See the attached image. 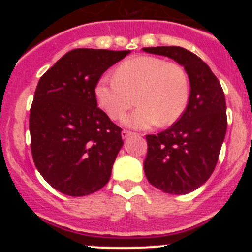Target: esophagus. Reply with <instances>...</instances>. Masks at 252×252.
Segmentation results:
<instances>
[{
    "label": "esophagus",
    "instance_id": "obj_1",
    "mask_svg": "<svg viewBox=\"0 0 252 252\" xmlns=\"http://www.w3.org/2000/svg\"><path fill=\"white\" fill-rule=\"evenodd\" d=\"M131 135H132V132H131V131H127V130H124L121 132V136H122V139H124V140L128 139V137H130Z\"/></svg>",
    "mask_w": 252,
    "mask_h": 252
}]
</instances>
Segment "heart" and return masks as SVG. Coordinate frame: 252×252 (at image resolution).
<instances>
[{
  "label": "heart",
  "instance_id": "b5f03b06",
  "mask_svg": "<svg viewBox=\"0 0 252 252\" xmlns=\"http://www.w3.org/2000/svg\"><path fill=\"white\" fill-rule=\"evenodd\" d=\"M99 107L112 120L121 119L135 103L137 107L124 119L131 128L146 130L157 125L168 126L179 120L189 99L186 69L158 57H136L117 66L115 77H103L95 87Z\"/></svg>",
  "mask_w": 252,
  "mask_h": 252
}]
</instances>
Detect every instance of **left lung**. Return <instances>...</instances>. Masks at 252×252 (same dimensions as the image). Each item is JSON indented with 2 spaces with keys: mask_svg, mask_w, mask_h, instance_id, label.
<instances>
[{
  "mask_svg": "<svg viewBox=\"0 0 252 252\" xmlns=\"http://www.w3.org/2000/svg\"><path fill=\"white\" fill-rule=\"evenodd\" d=\"M183 65L190 94L186 111L168 130L146 135L144 170L149 183L169 194H188L204 184L217 164L227 130L226 99L211 68L180 46L142 48Z\"/></svg>",
  "mask_w": 252,
  "mask_h": 252,
  "instance_id": "8db88e82",
  "label": "left lung"
}]
</instances>
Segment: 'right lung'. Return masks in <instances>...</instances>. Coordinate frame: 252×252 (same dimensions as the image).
I'll list each match as a JSON object with an SVG mask.
<instances>
[{
    "label": "right lung",
    "mask_w": 252,
    "mask_h": 252,
    "mask_svg": "<svg viewBox=\"0 0 252 252\" xmlns=\"http://www.w3.org/2000/svg\"><path fill=\"white\" fill-rule=\"evenodd\" d=\"M128 53L74 49L40 78L29 121L31 153L40 174L63 194L88 195L110 180L122 130L97 107L95 86Z\"/></svg>",
    "instance_id": "add662e5"
}]
</instances>
